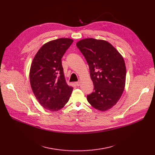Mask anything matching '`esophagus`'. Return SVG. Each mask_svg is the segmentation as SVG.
I'll return each mask as SVG.
<instances>
[{
    "mask_svg": "<svg viewBox=\"0 0 155 155\" xmlns=\"http://www.w3.org/2000/svg\"><path fill=\"white\" fill-rule=\"evenodd\" d=\"M75 84L77 86H79L80 84V81H77V82H75Z\"/></svg>",
    "mask_w": 155,
    "mask_h": 155,
    "instance_id": "esophagus-1",
    "label": "esophagus"
}]
</instances>
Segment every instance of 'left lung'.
Instances as JSON below:
<instances>
[{
    "label": "left lung",
    "mask_w": 155,
    "mask_h": 155,
    "mask_svg": "<svg viewBox=\"0 0 155 155\" xmlns=\"http://www.w3.org/2000/svg\"><path fill=\"white\" fill-rule=\"evenodd\" d=\"M76 45L89 65L94 84V91L87 96V100L96 109L106 111L117 103L124 91L126 74L124 59L104 40L85 38Z\"/></svg>",
    "instance_id": "1"
}]
</instances>
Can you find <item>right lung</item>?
Here are the masks:
<instances>
[{
  "label": "right lung",
  "instance_id": "right-lung-1",
  "mask_svg": "<svg viewBox=\"0 0 155 155\" xmlns=\"http://www.w3.org/2000/svg\"><path fill=\"white\" fill-rule=\"evenodd\" d=\"M73 41L61 38L47 42L31 64L29 78L32 91L40 105L51 112L61 109L72 93L73 87L65 81L61 58Z\"/></svg>",
  "mask_w": 155,
  "mask_h": 155
}]
</instances>
